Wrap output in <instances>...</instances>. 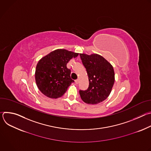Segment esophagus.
<instances>
[{"label": "esophagus", "mask_w": 151, "mask_h": 151, "mask_svg": "<svg viewBox=\"0 0 151 151\" xmlns=\"http://www.w3.org/2000/svg\"><path fill=\"white\" fill-rule=\"evenodd\" d=\"M75 83H76V84H78V82H79V79H76V80L75 81Z\"/></svg>", "instance_id": "34e87169"}]
</instances>
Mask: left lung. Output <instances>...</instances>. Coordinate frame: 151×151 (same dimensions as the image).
Segmentation results:
<instances>
[{
	"label": "left lung",
	"instance_id": "1",
	"mask_svg": "<svg viewBox=\"0 0 151 151\" xmlns=\"http://www.w3.org/2000/svg\"><path fill=\"white\" fill-rule=\"evenodd\" d=\"M79 55L89 80L88 89L79 90L81 98L83 101L90 104L102 102L108 97L114 84L115 73L113 66L99 54Z\"/></svg>",
	"mask_w": 151,
	"mask_h": 151
}]
</instances>
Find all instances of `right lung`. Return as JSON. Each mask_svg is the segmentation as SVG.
<instances>
[{"mask_svg": "<svg viewBox=\"0 0 151 151\" xmlns=\"http://www.w3.org/2000/svg\"><path fill=\"white\" fill-rule=\"evenodd\" d=\"M78 53L58 49L42 57L37 63L35 71L36 85L40 92L51 99L61 97L70 85L74 82L70 78L71 70L67 63Z\"/></svg>", "mask_w": 151, "mask_h": 151, "instance_id": "1", "label": "right lung"}]
</instances>
